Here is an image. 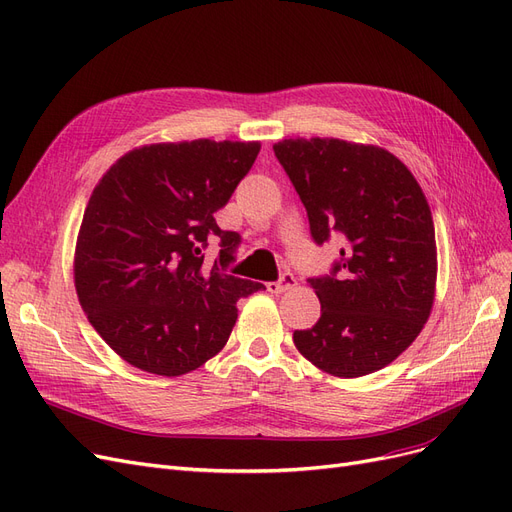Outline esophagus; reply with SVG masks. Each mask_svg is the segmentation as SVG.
Returning <instances> with one entry per match:
<instances>
[{"mask_svg":"<svg viewBox=\"0 0 512 512\" xmlns=\"http://www.w3.org/2000/svg\"><path fill=\"white\" fill-rule=\"evenodd\" d=\"M295 285H298V280H295V276L285 272L278 280H272V283H268L266 287H268L270 293H285V291H291Z\"/></svg>","mask_w":512,"mask_h":512,"instance_id":"obj_1","label":"esophagus"}]
</instances>
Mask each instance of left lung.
<instances>
[{
    "mask_svg": "<svg viewBox=\"0 0 512 512\" xmlns=\"http://www.w3.org/2000/svg\"><path fill=\"white\" fill-rule=\"evenodd\" d=\"M317 244L342 240L332 274L308 278L321 302L293 332L319 370L357 378L389 366L421 334L436 293V234L417 178L389 151L338 138L274 144Z\"/></svg>",
    "mask_w": 512,
    "mask_h": 512,
    "instance_id": "8db88e82",
    "label": "left lung"
}]
</instances>
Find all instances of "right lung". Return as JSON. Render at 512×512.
Segmentation results:
<instances>
[{
  "instance_id": "1",
  "label": "right lung",
  "mask_w": 512,
  "mask_h": 512,
  "mask_svg": "<svg viewBox=\"0 0 512 512\" xmlns=\"http://www.w3.org/2000/svg\"><path fill=\"white\" fill-rule=\"evenodd\" d=\"M259 142H159L125 153L95 185L80 223L74 285L89 323L134 368L159 376L197 370L238 319L236 302L261 283L227 274L240 234L223 208L259 155ZM208 235L222 238L206 267Z\"/></svg>"
}]
</instances>
